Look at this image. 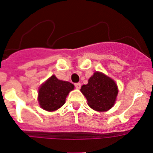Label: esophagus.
Returning <instances> with one entry per match:
<instances>
[{
	"label": "esophagus",
	"instance_id": "esophagus-1",
	"mask_svg": "<svg viewBox=\"0 0 153 153\" xmlns=\"http://www.w3.org/2000/svg\"><path fill=\"white\" fill-rule=\"evenodd\" d=\"M75 87L76 89H80L81 87V84L79 83H75Z\"/></svg>",
	"mask_w": 153,
	"mask_h": 153
}]
</instances>
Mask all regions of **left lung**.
<instances>
[{"label":"left lung","mask_w":153,"mask_h":153,"mask_svg":"<svg viewBox=\"0 0 153 153\" xmlns=\"http://www.w3.org/2000/svg\"><path fill=\"white\" fill-rule=\"evenodd\" d=\"M90 108L98 112L111 109L117 100L118 87L114 80L100 72H95L88 83L80 89Z\"/></svg>","instance_id":"8db88e82"}]
</instances>
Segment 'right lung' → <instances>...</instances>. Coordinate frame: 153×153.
Instances as JSON below:
<instances>
[{"label": "right lung", "mask_w": 153, "mask_h": 153, "mask_svg": "<svg viewBox=\"0 0 153 153\" xmlns=\"http://www.w3.org/2000/svg\"><path fill=\"white\" fill-rule=\"evenodd\" d=\"M74 85L67 81L58 79L51 76L40 86L38 91V101L40 107L47 111H55L65 103L66 98Z\"/></svg>", "instance_id": "right-lung-1"}]
</instances>
